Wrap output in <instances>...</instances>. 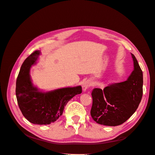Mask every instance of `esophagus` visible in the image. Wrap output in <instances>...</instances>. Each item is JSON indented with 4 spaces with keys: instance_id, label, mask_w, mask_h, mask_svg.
<instances>
[{
    "instance_id": "34e87169",
    "label": "esophagus",
    "mask_w": 155,
    "mask_h": 155,
    "mask_svg": "<svg viewBox=\"0 0 155 155\" xmlns=\"http://www.w3.org/2000/svg\"><path fill=\"white\" fill-rule=\"evenodd\" d=\"M91 87V83L88 81H86L82 84V88L83 91H86L87 89Z\"/></svg>"
}]
</instances>
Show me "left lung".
Returning <instances> with one entry per match:
<instances>
[{"label": "left lung", "mask_w": 155, "mask_h": 155, "mask_svg": "<svg viewBox=\"0 0 155 155\" xmlns=\"http://www.w3.org/2000/svg\"><path fill=\"white\" fill-rule=\"evenodd\" d=\"M134 70L127 80L112 84L104 90L92 91L91 114L96 123L117 126L124 124L138 109L143 95V73L135 56L131 54Z\"/></svg>", "instance_id": "1"}]
</instances>
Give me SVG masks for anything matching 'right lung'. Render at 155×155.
<instances>
[{
	"instance_id": "right-lung-1",
	"label": "right lung",
	"mask_w": 155,
	"mask_h": 155,
	"mask_svg": "<svg viewBox=\"0 0 155 155\" xmlns=\"http://www.w3.org/2000/svg\"><path fill=\"white\" fill-rule=\"evenodd\" d=\"M40 55L35 50L23 62L16 81L18 105L30 122L38 125L53 123L62 115L64 107L72 98L82 92L81 86L58 89L49 92H39L32 85L30 69Z\"/></svg>"
}]
</instances>
